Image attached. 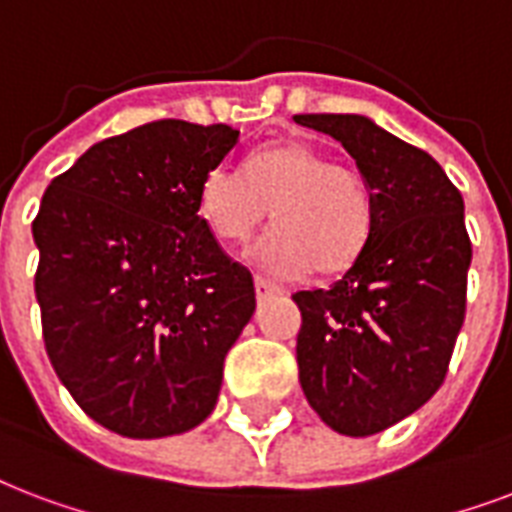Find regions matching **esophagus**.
<instances>
[{"label":"esophagus","instance_id":"obj_1","mask_svg":"<svg viewBox=\"0 0 512 512\" xmlns=\"http://www.w3.org/2000/svg\"><path fill=\"white\" fill-rule=\"evenodd\" d=\"M279 292V287L273 282H268V279H263V276H257L255 279V295L257 298H268V295H276Z\"/></svg>","mask_w":512,"mask_h":512}]
</instances>
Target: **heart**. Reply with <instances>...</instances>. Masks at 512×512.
<instances>
[{"label": "heart", "instance_id": "heart-1", "mask_svg": "<svg viewBox=\"0 0 512 512\" xmlns=\"http://www.w3.org/2000/svg\"><path fill=\"white\" fill-rule=\"evenodd\" d=\"M198 214L228 244L252 239L271 217L276 230L249 249V263L273 279L346 271L373 233V195L360 171L300 139L260 147L244 171L214 166L198 187Z\"/></svg>", "mask_w": 512, "mask_h": 512}]
</instances>
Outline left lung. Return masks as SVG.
Here are the masks:
<instances>
[{
  "mask_svg": "<svg viewBox=\"0 0 512 512\" xmlns=\"http://www.w3.org/2000/svg\"><path fill=\"white\" fill-rule=\"evenodd\" d=\"M343 144L373 195V233L330 290L295 292L298 373L327 427L365 438L419 411L448 373L473 244L440 163L362 115H295Z\"/></svg>",
  "mask_w": 512,
  "mask_h": 512,
  "instance_id": "left-lung-1",
  "label": "left lung"
}]
</instances>
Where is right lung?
Instances as JSON below:
<instances>
[{
	"label": "right lung",
	"mask_w": 512,
	"mask_h": 512,
	"mask_svg": "<svg viewBox=\"0 0 512 512\" xmlns=\"http://www.w3.org/2000/svg\"><path fill=\"white\" fill-rule=\"evenodd\" d=\"M236 142V128L185 120L109 136L50 182L31 222L50 365L123 438L198 427L255 314L252 273L198 214V187Z\"/></svg>",
	"instance_id": "1"
}]
</instances>
